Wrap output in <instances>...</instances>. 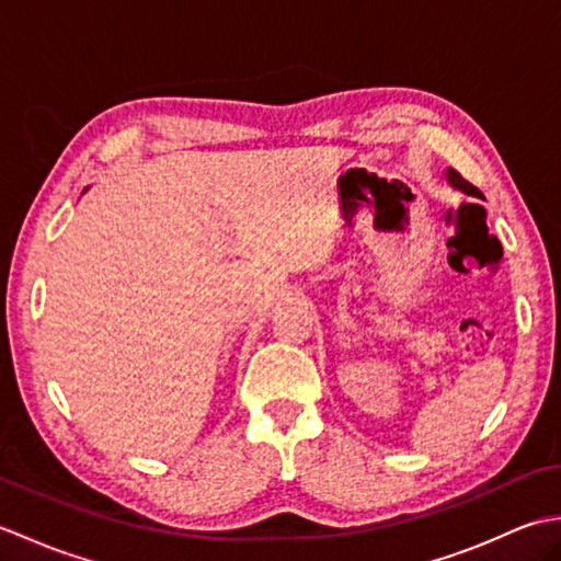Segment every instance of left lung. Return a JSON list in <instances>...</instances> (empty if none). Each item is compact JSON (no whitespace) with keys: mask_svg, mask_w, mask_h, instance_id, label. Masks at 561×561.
Wrapping results in <instances>:
<instances>
[{"mask_svg":"<svg viewBox=\"0 0 561 561\" xmlns=\"http://www.w3.org/2000/svg\"><path fill=\"white\" fill-rule=\"evenodd\" d=\"M446 181L453 185V187H458V190H462V193H468V195H472V197H482V193L474 185H470L468 181H465V178L458 173V171H453V169H448L446 171Z\"/></svg>","mask_w":561,"mask_h":561,"instance_id":"1","label":"left lung"}]
</instances>
